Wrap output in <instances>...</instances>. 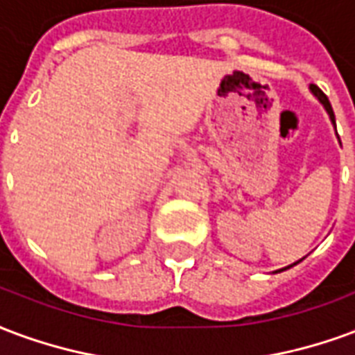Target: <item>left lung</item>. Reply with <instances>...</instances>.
Listing matches in <instances>:
<instances>
[{"instance_id": "1", "label": "left lung", "mask_w": 355, "mask_h": 355, "mask_svg": "<svg viewBox=\"0 0 355 355\" xmlns=\"http://www.w3.org/2000/svg\"><path fill=\"white\" fill-rule=\"evenodd\" d=\"M310 90H312V92H314V94L318 96V100H320V102H322L323 105H325V110H327V113H329L331 121L335 123V113H333V107H331V103H329V100H327V96L323 94L322 89H318L315 85H310Z\"/></svg>"}]
</instances>
